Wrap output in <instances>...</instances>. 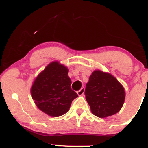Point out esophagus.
Masks as SVG:
<instances>
[{
	"label": "esophagus",
	"mask_w": 148,
	"mask_h": 148,
	"mask_svg": "<svg viewBox=\"0 0 148 148\" xmlns=\"http://www.w3.org/2000/svg\"><path fill=\"white\" fill-rule=\"evenodd\" d=\"M85 92V88H81V90L77 92V94L79 96H82L84 95Z\"/></svg>",
	"instance_id": "esophagus-1"
}]
</instances>
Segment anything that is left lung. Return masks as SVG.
Wrapping results in <instances>:
<instances>
[{
    "mask_svg": "<svg viewBox=\"0 0 148 148\" xmlns=\"http://www.w3.org/2000/svg\"><path fill=\"white\" fill-rule=\"evenodd\" d=\"M86 99L92 113L99 118H106L121 109L125 99V89L109 73L94 71L86 84Z\"/></svg>",
    "mask_w": 148,
    "mask_h": 148,
    "instance_id": "left-lung-1",
    "label": "left lung"
}]
</instances>
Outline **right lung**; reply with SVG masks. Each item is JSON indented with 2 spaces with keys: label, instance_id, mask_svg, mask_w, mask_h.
I'll return each instance as SVG.
<instances>
[{
  "label": "right lung",
  "instance_id": "1",
  "mask_svg": "<svg viewBox=\"0 0 148 148\" xmlns=\"http://www.w3.org/2000/svg\"><path fill=\"white\" fill-rule=\"evenodd\" d=\"M68 69L58 61L40 73L31 87L32 98L39 109L51 117L67 113L78 95L71 88Z\"/></svg>",
  "mask_w": 148,
  "mask_h": 148
}]
</instances>
